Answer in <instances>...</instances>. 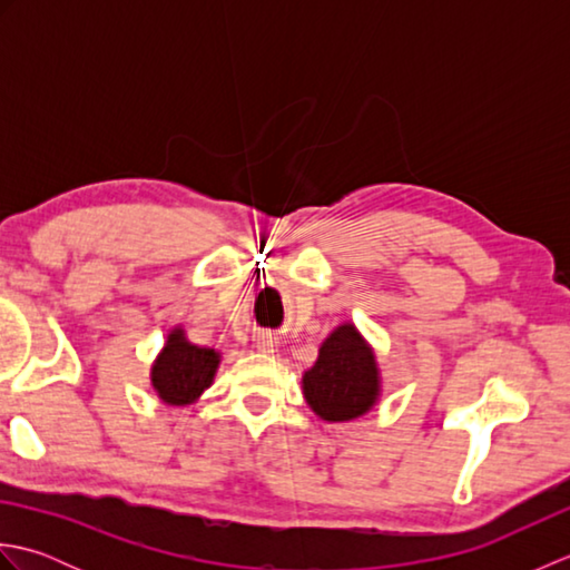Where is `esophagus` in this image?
I'll list each match as a JSON object with an SVG mask.
<instances>
[{
	"label": "esophagus",
	"mask_w": 570,
	"mask_h": 570,
	"mask_svg": "<svg viewBox=\"0 0 570 570\" xmlns=\"http://www.w3.org/2000/svg\"><path fill=\"white\" fill-rule=\"evenodd\" d=\"M276 347H278L276 335H272V333L257 335V350H259V353H276Z\"/></svg>",
	"instance_id": "34e87169"
}]
</instances>
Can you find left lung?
Segmentation results:
<instances>
[{
  "mask_svg": "<svg viewBox=\"0 0 570 570\" xmlns=\"http://www.w3.org/2000/svg\"><path fill=\"white\" fill-rule=\"evenodd\" d=\"M380 372L370 345L355 325L335 328L318 350V360L304 374L308 406L325 421H350L377 402Z\"/></svg>",
  "mask_w": 570,
  "mask_h": 570,
  "instance_id": "obj_1",
  "label": "left lung"
}]
</instances>
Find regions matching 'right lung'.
Here are the masks:
<instances>
[{
  "mask_svg": "<svg viewBox=\"0 0 570 570\" xmlns=\"http://www.w3.org/2000/svg\"><path fill=\"white\" fill-rule=\"evenodd\" d=\"M220 365V355L210 347L190 345L184 331L176 328L168 335L166 347L151 367V384L166 404L184 406L208 390Z\"/></svg>",
  "mask_w": 570,
  "mask_h": 570,
  "instance_id": "add662e5",
  "label": "right lung"
}]
</instances>
